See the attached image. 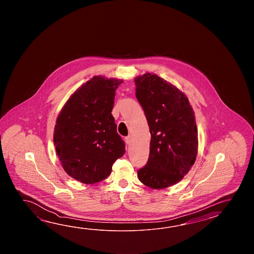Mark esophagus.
Listing matches in <instances>:
<instances>
[{
  "instance_id": "obj_1",
  "label": "esophagus",
  "mask_w": 254,
  "mask_h": 254,
  "mask_svg": "<svg viewBox=\"0 0 254 254\" xmlns=\"http://www.w3.org/2000/svg\"><path fill=\"white\" fill-rule=\"evenodd\" d=\"M125 141H126L127 145H129V144H130V141H131V137H130V136L125 137Z\"/></svg>"
}]
</instances>
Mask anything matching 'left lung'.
Here are the masks:
<instances>
[{
    "mask_svg": "<svg viewBox=\"0 0 254 254\" xmlns=\"http://www.w3.org/2000/svg\"><path fill=\"white\" fill-rule=\"evenodd\" d=\"M134 81L151 136L149 159L138 171V178L150 188L164 189L178 184L194 164V112L184 92L157 74L146 73Z\"/></svg>",
    "mask_w": 254,
    "mask_h": 254,
    "instance_id": "left-lung-1",
    "label": "left lung"
}]
</instances>
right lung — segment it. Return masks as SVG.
Segmentation results:
<instances>
[{"mask_svg": "<svg viewBox=\"0 0 254 254\" xmlns=\"http://www.w3.org/2000/svg\"><path fill=\"white\" fill-rule=\"evenodd\" d=\"M123 81L94 76L66 102L56 120L54 141L65 172L82 184L107 178L125 154L112 111Z\"/></svg>", "mask_w": 254, "mask_h": 254, "instance_id": "obj_1", "label": "right lung"}]
</instances>
